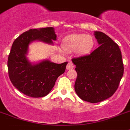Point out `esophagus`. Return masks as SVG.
Wrapping results in <instances>:
<instances>
[{"instance_id": "esophagus-1", "label": "esophagus", "mask_w": 130, "mask_h": 130, "mask_svg": "<svg viewBox=\"0 0 130 130\" xmlns=\"http://www.w3.org/2000/svg\"><path fill=\"white\" fill-rule=\"evenodd\" d=\"M74 65L73 64V63L71 62V61H69L67 65V69H69H69H74Z\"/></svg>"}]
</instances>
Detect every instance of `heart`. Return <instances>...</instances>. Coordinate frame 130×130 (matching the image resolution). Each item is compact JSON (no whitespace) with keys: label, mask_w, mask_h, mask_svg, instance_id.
I'll list each match as a JSON object with an SVG mask.
<instances>
[{"label":"heart","mask_w":130,"mask_h":130,"mask_svg":"<svg viewBox=\"0 0 130 130\" xmlns=\"http://www.w3.org/2000/svg\"><path fill=\"white\" fill-rule=\"evenodd\" d=\"M95 45V39L91 35L73 34L63 39L62 47L68 52L75 51L80 55H87L91 52Z\"/></svg>","instance_id":"obj_1"}]
</instances>
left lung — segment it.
Here are the masks:
<instances>
[{"label": "left lung", "instance_id": "left-lung-1", "mask_svg": "<svg viewBox=\"0 0 130 130\" xmlns=\"http://www.w3.org/2000/svg\"><path fill=\"white\" fill-rule=\"evenodd\" d=\"M100 46L89 55L72 58L77 78L75 91L83 100L98 103L110 98L123 75V63L119 45L100 31L94 32Z\"/></svg>", "mask_w": 130, "mask_h": 130}]
</instances>
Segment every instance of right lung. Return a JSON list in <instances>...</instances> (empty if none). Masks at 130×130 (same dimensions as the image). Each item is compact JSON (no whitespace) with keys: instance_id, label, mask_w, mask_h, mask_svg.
<instances>
[{"instance_id":"obj_1","label":"right lung","mask_w":130,"mask_h":130,"mask_svg":"<svg viewBox=\"0 0 130 130\" xmlns=\"http://www.w3.org/2000/svg\"><path fill=\"white\" fill-rule=\"evenodd\" d=\"M56 40L54 28L46 27L28 30L13 41L8 57V73L13 85L26 95H47L58 76L65 72L67 62L57 64L45 59L34 63L27 58L28 47L33 41L53 45Z\"/></svg>"}]
</instances>
